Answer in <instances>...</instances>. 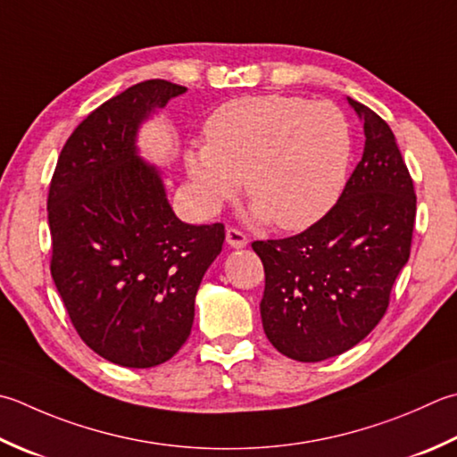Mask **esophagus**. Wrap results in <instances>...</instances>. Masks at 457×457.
I'll return each mask as SVG.
<instances>
[{
  "label": "esophagus",
  "instance_id": "esophagus-1",
  "mask_svg": "<svg viewBox=\"0 0 457 457\" xmlns=\"http://www.w3.org/2000/svg\"><path fill=\"white\" fill-rule=\"evenodd\" d=\"M226 241H228V245L236 247V249H241V247L247 245V236L241 229H237V228H228Z\"/></svg>",
  "mask_w": 457,
  "mask_h": 457
}]
</instances>
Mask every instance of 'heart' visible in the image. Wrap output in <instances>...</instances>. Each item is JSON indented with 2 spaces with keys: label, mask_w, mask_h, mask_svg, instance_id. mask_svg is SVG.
Wrapping results in <instances>:
<instances>
[{
  "label": "heart",
  "mask_w": 457,
  "mask_h": 457,
  "mask_svg": "<svg viewBox=\"0 0 457 457\" xmlns=\"http://www.w3.org/2000/svg\"><path fill=\"white\" fill-rule=\"evenodd\" d=\"M204 146L186 152L205 210L234 198L244 178L253 218L305 229L337 204L351 164V127L337 104L301 96H244L204 124Z\"/></svg>",
  "instance_id": "1"
}]
</instances>
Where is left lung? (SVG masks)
<instances>
[{"mask_svg": "<svg viewBox=\"0 0 457 457\" xmlns=\"http://www.w3.org/2000/svg\"><path fill=\"white\" fill-rule=\"evenodd\" d=\"M348 103L366 140L341 198L301 234L252 244L265 270V335L301 362L341 354L380 323L412 247L414 182L395 132L369 106Z\"/></svg>", "mask_w": 457, "mask_h": 457, "instance_id": "1", "label": "left lung"}]
</instances>
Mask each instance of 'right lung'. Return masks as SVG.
<instances>
[{
	"mask_svg": "<svg viewBox=\"0 0 457 457\" xmlns=\"http://www.w3.org/2000/svg\"><path fill=\"white\" fill-rule=\"evenodd\" d=\"M184 91L152 79L109 98L67 138L49 186L51 275L71 323L88 348L129 369L180 351L226 239L223 223L176 218L158 170L134 146L140 122Z\"/></svg>",
	"mask_w": 457,
	"mask_h": 457,
	"instance_id": "obj_1",
	"label": "right lung"
}]
</instances>
